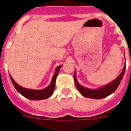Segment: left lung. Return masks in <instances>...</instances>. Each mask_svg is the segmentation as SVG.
<instances>
[{
    "instance_id": "8db88e82",
    "label": "left lung",
    "mask_w": 131,
    "mask_h": 131,
    "mask_svg": "<svg viewBox=\"0 0 131 131\" xmlns=\"http://www.w3.org/2000/svg\"><path fill=\"white\" fill-rule=\"evenodd\" d=\"M126 68V64H125L121 74L112 82L102 86V87L98 88V89H89V88L83 86L80 84L77 80V77H76V70H75V74H74L75 86L77 87V90L80 92V93L86 98H93V99H101V98H105L107 96H110L112 93H114L116 90V89L118 88L119 84L122 81V78L124 77Z\"/></svg>"
}]
</instances>
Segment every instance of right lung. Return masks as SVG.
Returning a JSON list of instances; mask_svg holds the SVG:
<instances>
[{
    "label": "right lung",
    "mask_w": 131,
    "mask_h": 131,
    "mask_svg": "<svg viewBox=\"0 0 131 131\" xmlns=\"http://www.w3.org/2000/svg\"><path fill=\"white\" fill-rule=\"evenodd\" d=\"M62 66H59L56 68L55 70V72H54L52 80L51 81V83L49 84V85L47 87L43 89H40V90H36V89H27V88H24L23 86H21L19 85L16 82H15L14 79L11 77V75H9L10 80L12 81L13 85L16 89V90L19 92V93L24 96L25 98L30 99V100H33V101H40V100H44L46 98H49L50 96L52 95V93L54 92V89H55V84H56V79L58 73L59 72V70L61 68Z\"/></svg>",
    "instance_id": "add662e5"
}]
</instances>
